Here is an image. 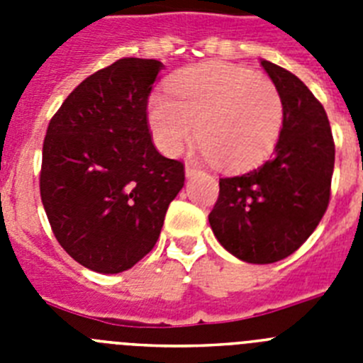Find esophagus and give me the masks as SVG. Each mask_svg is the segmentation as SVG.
Instances as JSON below:
<instances>
[{
	"label": "esophagus",
	"mask_w": 363,
	"mask_h": 363,
	"mask_svg": "<svg viewBox=\"0 0 363 363\" xmlns=\"http://www.w3.org/2000/svg\"><path fill=\"white\" fill-rule=\"evenodd\" d=\"M198 167L194 165V163H191V162H187L185 163V176H187V178H192V176L194 174H198Z\"/></svg>",
	"instance_id": "1"
}]
</instances>
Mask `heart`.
Here are the masks:
<instances>
[{"instance_id": "1", "label": "heart", "mask_w": 363, "mask_h": 363, "mask_svg": "<svg viewBox=\"0 0 363 363\" xmlns=\"http://www.w3.org/2000/svg\"><path fill=\"white\" fill-rule=\"evenodd\" d=\"M165 94L149 101L154 142L169 156L194 136L203 158L225 169H247L274 150L285 107L274 82L229 63H201L172 76Z\"/></svg>"}]
</instances>
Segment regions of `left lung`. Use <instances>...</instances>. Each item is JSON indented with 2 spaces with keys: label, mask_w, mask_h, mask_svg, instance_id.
Here are the masks:
<instances>
[{
  "label": "left lung",
  "mask_w": 363,
  "mask_h": 363,
  "mask_svg": "<svg viewBox=\"0 0 363 363\" xmlns=\"http://www.w3.org/2000/svg\"><path fill=\"white\" fill-rule=\"evenodd\" d=\"M280 91L285 116L269 162L220 179L209 214L218 242L247 264H274L293 255L325 214L335 142L322 104L293 72L262 60Z\"/></svg>",
  "instance_id": "1"
}]
</instances>
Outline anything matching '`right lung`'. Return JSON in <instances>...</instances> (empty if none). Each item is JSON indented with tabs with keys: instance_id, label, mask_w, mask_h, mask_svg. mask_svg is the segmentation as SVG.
<instances>
[{
	"instance_id": "obj_1",
	"label": "right lung",
	"mask_w": 363,
	"mask_h": 363,
	"mask_svg": "<svg viewBox=\"0 0 363 363\" xmlns=\"http://www.w3.org/2000/svg\"><path fill=\"white\" fill-rule=\"evenodd\" d=\"M163 63L123 57L83 79L52 116L40 192L60 245L83 267L116 274L152 251L184 163L156 150L147 101Z\"/></svg>"
}]
</instances>
